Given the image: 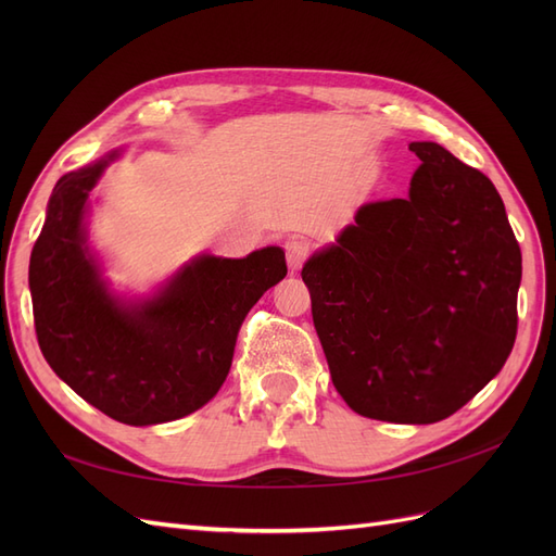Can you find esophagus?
<instances>
[{"mask_svg":"<svg viewBox=\"0 0 556 556\" xmlns=\"http://www.w3.org/2000/svg\"><path fill=\"white\" fill-rule=\"evenodd\" d=\"M285 255H288V266L290 271H299L301 266H304L306 257H308V245L304 241H288L285 243Z\"/></svg>","mask_w":556,"mask_h":556,"instance_id":"obj_1","label":"esophagus"}]
</instances>
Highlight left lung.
<instances>
[{"instance_id":"obj_1","label":"left lung","mask_w":556,"mask_h":556,"mask_svg":"<svg viewBox=\"0 0 556 556\" xmlns=\"http://www.w3.org/2000/svg\"><path fill=\"white\" fill-rule=\"evenodd\" d=\"M406 199L359 208L301 278L333 387L371 419L431 425L506 364L521 252L494 182L431 141Z\"/></svg>"}]
</instances>
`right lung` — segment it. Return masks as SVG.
Wrapping results in <instances>:
<instances>
[{
	"label": "right lung",
	"instance_id": "1",
	"mask_svg": "<svg viewBox=\"0 0 556 556\" xmlns=\"http://www.w3.org/2000/svg\"><path fill=\"white\" fill-rule=\"evenodd\" d=\"M115 155L58 180L29 257L37 341L50 368L97 410L146 427L199 410L227 380L237 336L288 274L285 252L201 257L141 308L106 292L83 237V211Z\"/></svg>",
	"mask_w": 556,
	"mask_h": 556
}]
</instances>
